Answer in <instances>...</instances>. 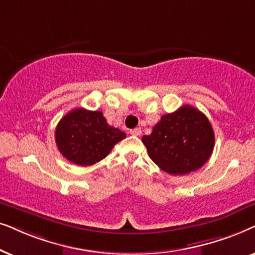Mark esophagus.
I'll return each instance as SVG.
<instances>
[{"label": "esophagus", "instance_id": "obj_1", "mask_svg": "<svg viewBox=\"0 0 255 255\" xmlns=\"http://www.w3.org/2000/svg\"><path fill=\"white\" fill-rule=\"evenodd\" d=\"M129 133H130L131 135H134V136H140L142 131H141L140 128H134V129H130Z\"/></svg>", "mask_w": 255, "mask_h": 255}]
</instances>
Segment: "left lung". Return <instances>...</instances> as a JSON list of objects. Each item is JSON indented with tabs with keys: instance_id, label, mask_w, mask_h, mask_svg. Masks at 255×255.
<instances>
[{
	"instance_id": "1",
	"label": "left lung",
	"mask_w": 255,
	"mask_h": 255,
	"mask_svg": "<svg viewBox=\"0 0 255 255\" xmlns=\"http://www.w3.org/2000/svg\"><path fill=\"white\" fill-rule=\"evenodd\" d=\"M142 142L162 170L185 175L208 162L215 147V133L201 111L185 105L161 117L151 134L142 136Z\"/></svg>"
}]
</instances>
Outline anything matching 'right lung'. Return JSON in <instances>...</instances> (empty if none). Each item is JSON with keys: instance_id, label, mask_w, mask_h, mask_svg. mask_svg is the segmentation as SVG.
<instances>
[{"instance_id": "1", "label": "right lung", "mask_w": 255, "mask_h": 255, "mask_svg": "<svg viewBox=\"0 0 255 255\" xmlns=\"http://www.w3.org/2000/svg\"><path fill=\"white\" fill-rule=\"evenodd\" d=\"M126 133L107 124L103 112L76 108L56 128V143L64 157L77 165H92L110 154Z\"/></svg>"}]
</instances>
